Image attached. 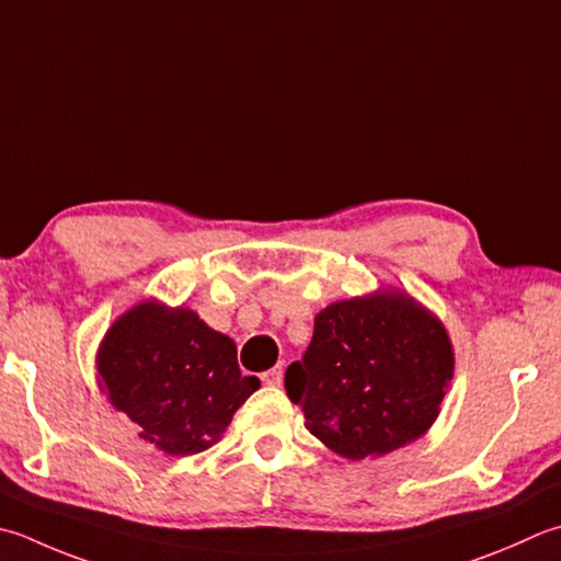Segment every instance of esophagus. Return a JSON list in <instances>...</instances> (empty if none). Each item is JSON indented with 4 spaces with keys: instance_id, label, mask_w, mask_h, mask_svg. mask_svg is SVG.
<instances>
[{
    "instance_id": "esophagus-1",
    "label": "esophagus",
    "mask_w": 561,
    "mask_h": 561,
    "mask_svg": "<svg viewBox=\"0 0 561 561\" xmlns=\"http://www.w3.org/2000/svg\"><path fill=\"white\" fill-rule=\"evenodd\" d=\"M262 381H265L267 387H282V381H284V369H282V365H277V367H272L270 371H265V375H262Z\"/></svg>"
}]
</instances>
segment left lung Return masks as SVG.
Masks as SVG:
<instances>
[{
	"mask_svg": "<svg viewBox=\"0 0 561 561\" xmlns=\"http://www.w3.org/2000/svg\"><path fill=\"white\" fill-rule=\"evenodd\" d=\"M455 375L440 318L381 289L316 316L311 345L284 375L306 427L347 459L381 457L427 433Z\"/></svg>",
	"mask_w": 561,
	"mask_h": 561,
	"instance_id": "8db88e82",
	"label": "left lung"
}]
</instances>
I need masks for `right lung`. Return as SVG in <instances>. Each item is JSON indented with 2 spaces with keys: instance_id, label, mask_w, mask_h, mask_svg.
<instances>
[{
  "instance_id": "obj_1",
  "label": "right lung",
  "mask_w": 561,
  "mask_h": 561,
  "mask_svg": "<svg viewBox=\"0 0 561 561\" xmlns=\"http://www.w3.org/2000/svg\"><path fill=\"white\" fill-rule=\"evenodd\" d=\"M99 389L168 455H196L221 440L233 413L260 389L243 377L228 335L190 309L140 301L116 318L96 353Z\"/></svg>"
}]
</instances>
